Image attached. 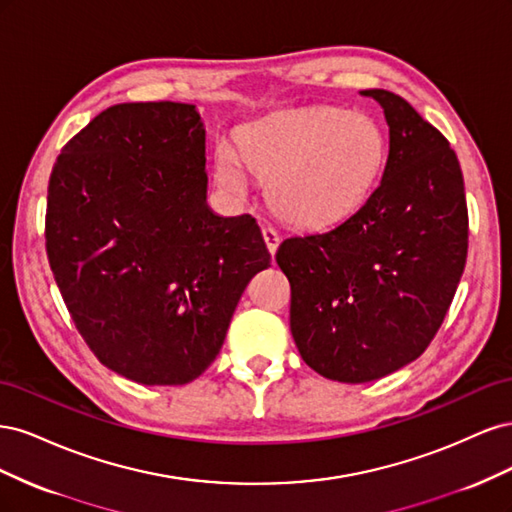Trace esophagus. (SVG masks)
<instances>
[{"mask_svg":"<svg viewBox=\"0 0 512 512\" xmlns=\"http://www.w3.org/2000/svg\"><path fill=\"white\" fill-rule=\"evenodd\" d=\"M262 239H265V243H267V250L271 254H275L277 245H280V235H277V230L271 228V226H265V228H262Z\"/></svg>","mask_w":512,"mask_h":512,"instance_id":"obj_1","label":"esophagus"}]
</instances>
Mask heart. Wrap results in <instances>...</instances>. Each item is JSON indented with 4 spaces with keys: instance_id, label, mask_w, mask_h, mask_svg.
Returning a JSON list of instances; mask_svg holds the SVG:
<instances>
[{
    "instance_id": "1",
    "label": "heart",
    "mask_w": 512,
    "mask_h": 512,
    "mask_svg": "<svg viewBox=\"0 0 512 512\" xmlns=\"http://www.w3.org/2000/svg\"><path fill=\"white\" fill-rule=\"evenodd\" d=\"M237 147H215V177L230 192L245 190V166L267 181V198L282 220L324 228L346 220L378 185L389 141L367 113L305 106L247 123Z\"/></svg>"
}]
</instances>
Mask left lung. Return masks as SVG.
I'll list each match as a JSON object with an SVG mask.
<instances>
[{
	"label": "left lung",
	"mask_w": 512,
	"mask_h": 512,
	"mask_svg": "<svg viewBox=\"0 0 512 512\" xmlns=\"http://www.w3.org/2000/svg\"><path fill=\"white\" fill-rule=\"evenodd\" d=\"M389 123V158L367 203L275 254L290 282V331L320 376L361 384L425 352L468 256L463 175L446 138L397 94L367 89Z\"/></svg>",
	"instance_id": "left-lung-1"
}]
</instances>
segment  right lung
<instances>
[{"label":"right lung","mask_w":512,"mask_h":512,"mask_svg":"<svg viewBox=\"0 0 512 512\" xmlns=\"http://www.w3.org/2000/svg\"><path fill=\"white\" fill-rule=\"evenodd\" d=\"M194 104L106 108L61 149L46 196V256L98 361L147 386L196 380L271 254L252 215L207 205Z\"/></svg>","instance_id":"obj_1"}]
</instances>
